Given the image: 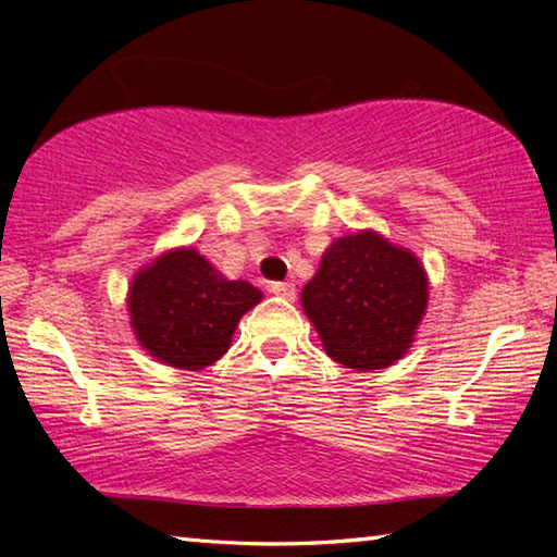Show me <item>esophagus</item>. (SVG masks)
<instances>
[{"instance_id":"esophagus-1","label":"esophagus","mask_w":557,"mask_h":557,"mask_svg":"<svg viewBox=\"0 0 557 557\" xmlns=\"http://www.w3.org/2000/svg\"><path fill=\"white\" fill-rule=\"evenodd\" d=\"M270 292H272V295H280V297H285V299H295L297 297L295 282H270Z\"/></svg>"}]
</instances>
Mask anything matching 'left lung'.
Segmentation results:
<instances>
[{"instance_id": "left-lung-1", "label": "left lung", "mask_w": 557, "mask_h": 557, "mask_svg": "<svg viewBox=\"0 0 557 557\" xmlns=\"http://www.w3.org/2000/svg\"><path fill=\"white\" fill-rule=\"evenodd\" d=\"M301 307L336 363L379 371L410 348L428 307V275L412 252L379 233L346 235L324 252Z\"/></svg>"}]
</instances>
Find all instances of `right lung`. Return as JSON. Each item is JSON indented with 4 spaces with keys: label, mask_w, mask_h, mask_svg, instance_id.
Listing matches in <instances>:
<instances>
[{
    "label": "right lung",
    "mask_w": 557,
    "mask_h": 557,
    "mask_svg": "<svg viewBox=\"0 0 557 557\" xmlns=\"http://www.w3.org/2000/svg\"><path fill=\"white\" fill-rule=\"evenodd\" d=\"M260 299L250 282L225 280L199 252L182 248L139 272L127 307L137 342L157 361L201 371L228 351L240 317Z\"/></svg>",
    "instance_id": "obj_1"
}]
</instances>
